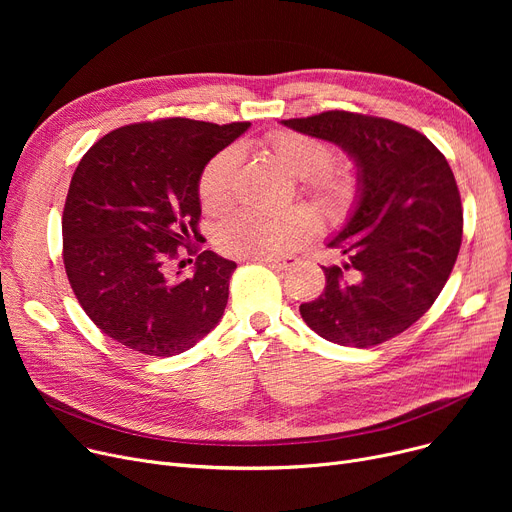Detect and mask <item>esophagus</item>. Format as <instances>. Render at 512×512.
Segmentation results:
<instances>
[{
  "instance_id": "esophagus-1",
  "label": "esophagus",
  "mask_w": 512,
  "mask_h": 512,
  "mask_svg": "<svg viewBox=\"0 0 512 512\" xmlns=\"http://www.w3.org/2000/svg\"><path fill=\"white\" fill-rule=\"evenodd\" d=\"M253 261H261L265 263L267 267H274V270H290V267L297 265V257L294 255H288V257H265V259H253Z\"/></svg>"
}]
</instances>
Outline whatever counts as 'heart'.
Here are the masks:
<instances>
[{
	"label": "heart",
	"instance_id": "obj_1",
	"mask_svg": "<svg viewBox=\"0 0 512 512\" xmlns=\"http://www.w3.org/2000/svg\"><path fill=\"white\" fill-rule=\"evenodd\" d=\"M267 149L292 174L303 180L305 191L332 218H340L353 205L357 195L355 176L330 168L332 147L315 137L294 130L272 132ZM240 149L230 145L209 159L199 178V201L207 213H220L234 199ZM317 230L313 213L307 209H288L280 213L238 211L215 234V245L226 255L242 259L278 257L307 242Z\"/></svg>",
	"mask_w": 512,
	"mask_h": 512
}]
</instances>
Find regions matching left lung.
<instances>
[{"label":"left lung","mask_w":512,"mask_h":512,"mask_svg":"<svg viewBox=\"0 0 512 512\" xmlns=\"http://www.w3.org/2000/svg\"><path fill=\"white\" fill-rule=\"evenodd\" d=\"M330 141L357 166V205L330 240L340 265L299 307L305 324L342 346L369 348L411 328L442 292L463 238L459 186L425 134L394 120L321 112L282 120Z\"/></svg>","instance_id":"1"}]
</instances>
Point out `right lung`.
<instances>
[{
  "mask_svg": "<svg viewBox=\"0 0 512 512\" xmlns=\"http://www.w3.org/2000/svg\"><path fill=\"white\" fill-rule=\"evenodd\" d=\"M249 126L188 118L128 124L78 161L62 215L64 267L105 336L130 351L172 357L218 326L236 263L203 251L195 274L182 280L166 267L180 247L197 253L201 172Z\"/></svg>",
  "mask_w": 512,
  "mask_h": 512,
  "instance_id": "1",
  "label": "right lung"
}]
</instances>
